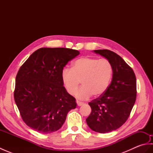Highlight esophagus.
Returning <instances> with one entry per match:
<instances>
[{
  "label": "esophagus",
  "instance_id": "34e87169",
  "mask_svg": "<svg viewBox=\"0 0 153 153\" xmlns=\"http://www.w3.org/2000/svg\"><path fill=\"white\" fill-rule=\"evenodd\" d=\"M77 106H82V105H83V102H79V101H78V100H77Z\"/></svg>",
  "mask_w": 153,
  "mask_h": 153
}]
</instances>
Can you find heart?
Here are the masks:
<instances>
[{"mask_svg": "<svg viewBox=\"0 0 153 153\" xmlns=\"http://www.w3.org/2000/svg\"><path fill=\"white\" fill-rule=\"evenodd\" d=\"M113 76V67L107 59L89 56L82 57L73 63L72 68L65 67L61 77L66 91L74 95L81 83L82 87L77 91L76 97L85 100L92 95L101 96L108 89Z\"/></svg>", "mask_w": 153, "mask_h": 153, "instance_id": "obj_1", "label": "heart"}]
</instances>
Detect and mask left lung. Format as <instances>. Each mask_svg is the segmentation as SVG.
I'll use <instances>...</instances> for the list:
<instances>
[{
	"instance_id": "1",
	"label": "left lung",
	"mask_w": 153,
	"mask_h": 153,
	"mask_svg": "<svg viewBox=\"0 0 153 153\" xmlns=\"http://www.w3.org/2000/svg\"><path fill=\"white\" fill-rule=\"evenodd\" d=\"M113 67L111 83L106 91L89 102L91 113L87 125L96 132L108 133L120 128L129 118L137 97L136 77L132 68L114 52L95 50Z\"/></svg>"
}]
</instances>
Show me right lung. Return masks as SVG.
Returning <instances> with one entry per match:
<instances>
[{"label": "right lung", "mask_w": 153, "mask_h": 153, "mask_svg": "<svg viewBox=\"0 0 153 153\" xmlns=\"http://www.w3.org/2000/svg\"><path fill=\"white\" fill-rule=\"evenodd\" d=\"M79 52L68 48H41L19 68L14 100L25 124L41 134L59 129L76 99L63 86L61 74Z\"/></svg>", "instance_id": "add662e5"}]
</instances>
